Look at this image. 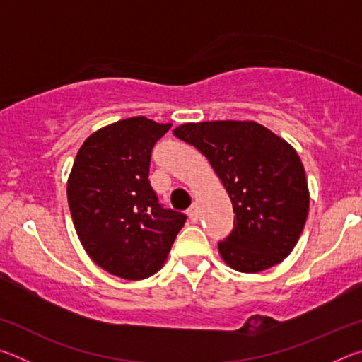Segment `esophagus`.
<instances>
[{
    "mask_svg": "<svg viewBox=\"0 0 362 362\" xmlns=\"http://www.w3.org/2000/svg\"><path fill=\"white\" fill-rule=\"evenodd\" d=\"M187 214H188V217H189V220H192V222H198L199 214H198V207H196V204H193L192 207H189Z\"/></svg>",
    "mask_w": 362,
    "mask_h": 362,
    "instance_id": "obj_1",
    "label": "esophagus"
}]
</instances>
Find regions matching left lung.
<instances>
[{"mask_svg": "<svg viewBox=\"0 0 362 362\" xmlns=\"http://www.w3.org/2000/svg\"><path fill=\"white\" fill-rule=\"evenodd\" d=\"M198 148L228 193L235 226L218 254L230 268L259 273L296 247L310 192L296 148L255 121L187 122L173 131Z\"/></svg>", "mask_w": 362, "mask_h": 362, "instance_id": "8db88e82", "label": "left lung"}]
</instances>
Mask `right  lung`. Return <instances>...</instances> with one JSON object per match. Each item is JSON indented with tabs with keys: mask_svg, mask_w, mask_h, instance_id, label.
Returning a JSON list of instances; mask_svg holds the SVG:
<instances>
[{
	"mask_svg": "<svg viewBox=\"0 0 362 362\" xmlns=\"http://www.w3.org/2000/svg\"><path fill=\"white\" fill-rule=\"evenodd\" d=\"M170 126L134 116L102 127L84 140L66 182L84 250L122 279L159 272L187 220L158 203L148 180L153 146Z\"/></svg>",
	"mask_w": 362,
	"mask_h": 362,
	"instance_id": "add662e5",
	"label": "right lung"
}]
</instances>
